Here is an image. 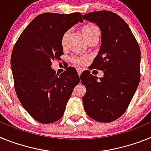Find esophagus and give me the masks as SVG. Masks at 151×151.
<instances>
[{"label": "esophagus", "instance_id": "34e87169", "mask_svg": "<svg viewBox=\"0 0 151 151\" xmlns=\"http://www.w3.org/2000/svg\"><path fill=\"white\" fill-rule=\"evenodd\" d=\"M77 73H78V75L81 76V73H82V71H83V70H82V68H77Z\"/></svg>", "mask_w": 151, "mask_h": 151}]
</instances>
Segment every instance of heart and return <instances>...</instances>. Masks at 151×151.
Wrapping results in <instances>:
<instances>
[{"mask_svg": "<svg viewBox=\"0 0 151 151\" xmlns=\"http://www.w3.org/2000/svg\"><path fill=\"white\" fill-rule=\"evenodd\" d=\"M82 32H83V36H85L87 42L93 38L96 37V36H99V29L97 27H96L95 25L93 24H86L83 26V28H82ZM69 33H70V30H68L61 36V45L62 48H65L66 47ZM86 59V58L82 55H74L72 57V61L75 63H77V64H83L85 62Z\"/></svg>", "mask_w": 151, "mask_h": 151, "instance_id": "obj_1", "label": "heart"}]
</instances>
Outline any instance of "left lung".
Listing matches in <instances>:
<instances>
[{"label": "left lung", "mask_w": 151, "mask_h": 151, "mask_svg": "<svg viewBox=\"0 0 151 151\" xmlns=\"http://www.w3.org/2000/svg\"><path fill=\"white\" fill-rule=\"evenodd\" d=\"M83 19L101 30L102 44L90 67L104 73L99 80L88 70L81 74L86 90L83 107L91 119L111 122L124 113L137 90L141 50L128 24L118 14L101 10L84 14Z\"/></svg>", "instance_id": "obj_1"}]
</instances>
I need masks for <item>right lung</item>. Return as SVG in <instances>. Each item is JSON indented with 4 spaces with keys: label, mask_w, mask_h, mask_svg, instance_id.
<instances>
[{
    "label": "right lung",
    "mask_w": 151,
    "mask_h": 151,
    "mask_svg": "<svg viewBox=\"0 0 151 151\" xmlns=\"http://www.w3.org/2000/svg\"><path fill=\"white\" fill-rule=\"evenodd\" d=\"M79 21L83 23L81 13L39 14L14 47L10 64L16 93L23 108L40 123L55 122L62 117L80 82L73 67L61 74L51 68L52 61L64 54L62 35Z\"/></svg>",
    "instance_id": "obj_1"
}]
</instances>
